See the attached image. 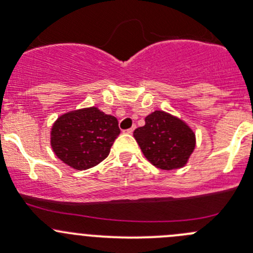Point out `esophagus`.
I'll return each mask as SVG.
<instances>
[{"label": "esophagus", "mask_w": 253, "mask_h": 253, "mask_svg": "<svg viewBox=\"0 0 253 253\" xmlns=\"http://www.w3.org/2000/svg\"><path fill=\"white\" fill-rule=\"evenodd\" d=\"M133 131H134V127H131V128H128V129H126V133H128V134H132L133 133Z\"/></svg>", "instance_id": "34e87169"}]
</instances>
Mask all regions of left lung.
<instances>
[{"label":"left lung","mask_w":253,"mask_h":253,"mask_svg":"<svg viewBox=\"0 0 253 253\" xmlns=\"http://www.w3.org/2000/svg\"><path fill=\"white\" fill-rule=\"evenodd\" d=\"M133 136L144 157L163 170L182 168L196 147L192 129L177 117L154 111L145 117V125L134 129Z\"/></svg>","instance_id":"obj_1"}]
</instances>
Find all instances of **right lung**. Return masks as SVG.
I'll use <instances>...</instances> for the list:
<instances>
[{
    "mask_svg": "<svg viewBox=\"0 0 253 253\" xmlns=\"http://www.w3.org/2000/svg\"><path fill=\"white\" fill-rule=\"evenodd\" d=\"M120 134L119 121L98 108L67 112L51 129V147L58 159L77 170L103 162Z\"/></svg>",
    "mask_w": 253,
    "mask_h": 253,
    "instance_id": "1",
    "label": "right lung"
}]
</instances>
